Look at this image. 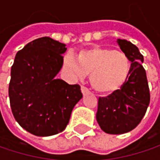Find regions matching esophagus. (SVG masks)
I'll return each instance as SVG.
<instances>
[{"mask_svg": "<svg viewBox=\"0 0 160 160\" xmlns=\"http://www.w3.org/2000/svg\"><path fill=\"white\" fill-rule=\"evenodd\" d=\"M81 92H82L83 94H87V93L90 92V91H89V89H88L87 87L82 86V87H81Z\"/></svg>", "mask_w": 160, "mask_h": 160, "instance_id": "1", "label": "esophagus"}]
</instances>
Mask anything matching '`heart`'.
I'll return each mask as SVG.
<instances>
[{"label":"heart","mask_w":160,"mask_h":160,"mask_svg":"<svg viewBox=\"0 0 160 160\" xmlns=\"http://www.w3.org/2000/svg\"><path fill=\"white\" fill-rule=\"evenodd\" d=\"M76 58L68 53L64 68L70 77L84 78L90 74V82L99 92H111L126 81L131 70V61L122 52L104 47L82 50Z\"/></svg>","instance_id":"heart-1"}]
</instances>
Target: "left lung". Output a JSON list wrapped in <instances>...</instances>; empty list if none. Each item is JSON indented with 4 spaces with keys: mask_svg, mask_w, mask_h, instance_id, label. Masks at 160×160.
<instances>
[{
    "mask_svg": "<svg viewBox=\"0 0 160 160\" xmlns=\"http://www.w3.org/2000/svg\"><path fill=\"white\" fill-rule=\"evenodd\" d=\"M131 61V70L124 84L106 97H99L96 120L109 134H122L133 130L142 120L150 103L144 56L134 44L126 40L117 41Z\"/></svg>",
    "mask_w": 160,
    "mask_h": 160,
    "instance_id": "1",
    "label": "left lung"
}]
</instances>
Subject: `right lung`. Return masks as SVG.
Returning a JSON list of instances; mask_svg holds the SVG:
<instances>
[{"instance_id": "right-lung-1", "label": "right lung", "mask_w": 160, "mask_h": 160, "mask_svg": "<svg viewBox=\"0 0 160 160\" xmlns=\"http://www.w3.org/2000/svg\"><path fill=\"white\" fill-rule=\"evenodd\" d=\"M66 51V44L42 37L28 42L15 57L9 83L11 109L18 124L36 136L63 132L82 98L79 84L56 78Z\"/></svg>"}]
</instances>
